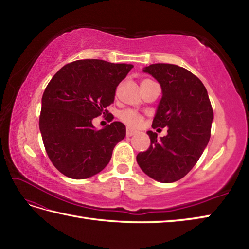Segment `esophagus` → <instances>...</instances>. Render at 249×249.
Returning <instances> with one entry per match:
<instances>
[{
    "instance_id": "1",
    "label": "esophagus",
    "mask_w": 249,
    "mask_h": 249,
    "mask_svg": "<svg viewBox=\"0 0 249 249\" xmlns=\"http://www.w3.org/2000/svg\"><path fill=\"white\" fill-rule=\"evenodd\" d=\"M134 135H135V131L134 130H131V129L126 130V136H127V137H131V136H134Z\"/></svg>"
}]
</instances>
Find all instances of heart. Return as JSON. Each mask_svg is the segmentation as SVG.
Listing matches in <instances>:
<instances>
[{
    "label": "heart",
    "mask_w": 249,
    "mask_h": 249,
    "mask_svg": "<svg viewBox=\"0 0 249 249\" xmlns=\"http://www.w3.org/2000/svg\"><path fill=\"white\" fill-rule=\"evenodd\" d=\"M150 82V80H144L141 84H144ZM120 120L123 122L124 124H126L130 128H137L141 125L142 121H143V116H142L139 112H137L135 110H124L123 112H121L120 114Z\"/></svg>",
    "instance_id": "1"
}]
</instances>
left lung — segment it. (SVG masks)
I'll return each mask as SVG.
<instances>
[{"label":"left lung","mask_w":249,"mask_h":249,"mask_svg":"<svg viewBox=\"0 0 249 249\" xmlns=\"http://www.w3.org/2000/svg\"><path fill=\"white\" fill-rule=\"evenodd\" d=\"M143 71L154 77L162 89L152 127H168V134L157 139L156 133L147 131L151 145L137 155V162L158 182H177L192 170L208 145L212 105L200 79L183 67L157 63Z\"/></svg>","instance_id":"8db88e82"}]
</instances>
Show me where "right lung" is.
<instances>
[{"label":"right lung","mask_w":249,"mask_h":249,"mask_svg":"<svg viewBox=\"0 0 249 249\" xmlns=\"http://www.w3.org/2000/svg\"><path fill=\"white\" fill-rule=\"evenodd\" d=\"M133 67L78 60L63 66L48 83L41 98L39 129L48 157L64 176L83 179L97 174L125 138L121 122L96 129L92 121L108 116L106 108L114 102L116 88Z\"/></svg>","instance_id":"right-lung-1"}]
</instances>
